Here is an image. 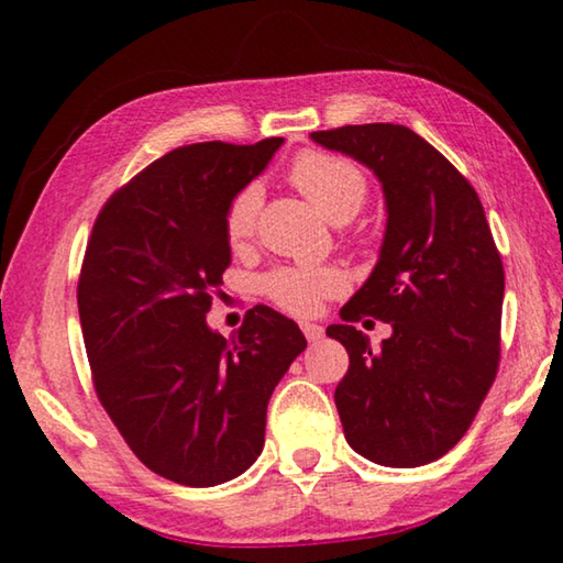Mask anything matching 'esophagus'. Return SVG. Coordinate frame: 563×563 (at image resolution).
<instances>
[{
	"label": "esophagus",
	"instance_id": "1",
	"mask_svg": "<svg viewBox=\"0 0 563 563\" xmlns=\"http://www.w3.org/2000/svg\"><path fill=\"white\" fill-rule=\"evenodd\" d=\"M300 328L305 332V338H308V342H318V340H322V335H325V330L316 325V322H302Z\"/></svg>",
	"mask_w": 563,
	"mask_h": 563
}]
</instances>
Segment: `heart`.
Instances as JSON below:
<instances>
[{
  "label": "heart",
  "instance_id": "1",
  "mask_svg": "<svg viewBox=\"0 0 563 563\" xmlns=\"http://www.w3.org/2000/svg\"><path fill=\"white\" fill-rule=\"evenodd\" d=\"M290 180L308 201L332 223L350 221L367 198V180L347 158L308 151L290 168ZM263 201V186L247 184L233 196L225 211V235L233 245L245 243L253 233L255 216ZM263 292L292 316H312L325 298L345 288L338 268H278L263 278Z\"/></svg>",
  "mask_w": 563,
  "mask_h": 563
}]
</instances>
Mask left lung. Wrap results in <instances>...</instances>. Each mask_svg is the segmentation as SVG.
I'll use <instances>...</instances> for the list:
<instances>
[{"label":"left lung","mask_w":563,"mask_h":563,"mask_svg":"<svg viewBox=\"0 0 563 563\" xmlns=\"http://www.w3.org/2000/svg\"><path fill=\"white\" fill-rule=\"evenodd\" d=\"M310 139L373 170L387 211L373 273L328 328L350 355L335 389L345 440L375 464H430L470 430L497 377L504 268L487 216L412 129L362 123ZM362 314L394 325L375 351L351 325Z\"/></svg>","instance_id":"left-lung-1"}]
</instances>
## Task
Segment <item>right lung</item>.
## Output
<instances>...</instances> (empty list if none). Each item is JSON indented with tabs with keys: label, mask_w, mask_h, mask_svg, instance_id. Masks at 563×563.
Here are the masks:
<instances>
[{
	"label": "right lung",
	"mask_w": 563,
	"mask_h": 563,
	"mask_svg": "<svg viewBox=\"0 0 563 563\" xmlns=\"http://www.w3.org/2000/svg\"><path fill=\"white\" fill-rule=\"evenodd\" d=\"M280 144L174 148L109 198L84 255L76 300L97 395L131 452L184 487L258 460L273 389L308 347L268 305L231 340L206 322L231 265L228 206Z\"/></svg>",
	"instance_id": "obj_1"
}]
</instances>
